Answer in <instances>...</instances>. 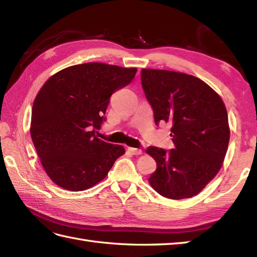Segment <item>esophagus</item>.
Returning <instances> with one entry per match:
<instances>
[{
	"label": "esophagus",
	"mask_w": 257,
	"mask_h": 257,
	"mask_svg": "<svg viewBox=\"0 0 257 257\" xmlns=\"http://www.w3.org/2000/svg\"><path fill=\"white\" fill-rule=\"evenodd\" d=\"M128 151H129L132 155H134V156H140V155H143V150H141V149H137V148H132V147H130V148H128Z\"/></svg>",
	"instance_id": "1"
}]
</instances>
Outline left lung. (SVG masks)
<instances>
[{
	"mask_svg": "<svg viewBox=\"0 0 257 257\" xmlns=\"http://www.w3.org/2000/svg\"><path fill=\"white\" fill-rule=\"evenodd\" d=\"M141 85L156 124H171L174 144L170 150H146L157 162L151 187L168 199L192 198L216 176L224 160L230 140L224 103L192 75L144 68Z\"/></svg>",
	"mask_w": 257,
	"mask_h": 257,
	"instance_id": "left-lung-1",
	"label": "left lung"
}]
</instances>
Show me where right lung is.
<instances>
[{
	"label": "right lung",
	"instance_id": "1",
	"mask_svg": "<svg viewBox=\"0 0 257 257\" xmlns=\"http://www.w3.org/2000/svg\"><path fill=\"white\" fill-rule=\"evenodd\" d=\"M136 68L75 65L43 85L32 109L31 137L47 176L61 188L83 191L105 178L124 148L95 136L110 96L132 83Z\"/></svg>",
	"mask_w": 257,
	"mask_h": 257
}]
</instances>
